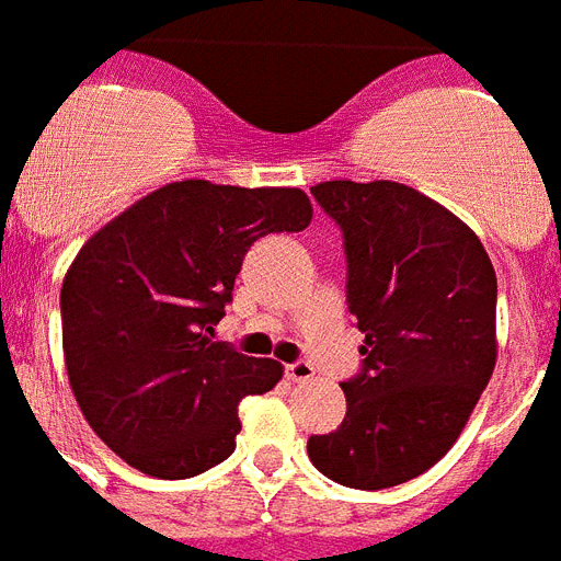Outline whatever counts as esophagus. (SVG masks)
Instances as JSON below:
<instances>
[{"label":"esophagus","instance_id":"obj_1","mask_svg":"<svg viewBox=\"0 0 561 561\" xmlns=\"http://www.w3.org/2000/svg\"><path fill=\"white\" fill-rule=\"evenodd\" d=\"M285 375H288V381L299 383V381H311L314 378V367L308 364V360H294L285 367Z\"/></svg>","mask_w":561,"mask_h":561}]
</instances>
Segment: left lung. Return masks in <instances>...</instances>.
Here are the masks:
<instances>
[{
	"label": "left lung",
	"mask_w": 561,
	"mask_h": 561,
	"mask_svg": "<svg viewBox=\"0 0 561 561\" xmlns=\"http://www.w3.org/2000/svg\"><path fill=\"white\" fill-rule=\"evenodd\" d=\"M346 247V302L364 367L343 381L346 416L308 457L352 489H390L448 454L497 358V279L454 211L392 180L311 188Z\"/></svg>",
	"instance_id": "1"
}]
</instances>
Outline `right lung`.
Wrapping results in <instances>:
<instances>
[{
    "label": "right lung",
    "mask_w": 561,
    "mask_h": 561,
    "mask_svg": "<svg viewBox=\"0 0 561 561\" xmlns=\"http://www.w3.org/2000/svg\"><path fill=\"white\" fill-rule=\"evenodd\" d=\"M299 188L180 180L136 201L75 255L60 288L64 358L78 408L134 469L194 478L236 451L238 401L282 378L215 337L247 250L299 232Z\"/></svg>",
    "instance_id": "1"
}]
</instances>
